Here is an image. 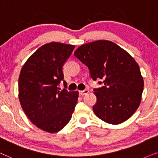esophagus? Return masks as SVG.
<instances>
[{
    "mask_svg": "<svg viewBox=\"0 0 158 158\" xmlns=\"http://www.w3.org/2000/svg\"><path fill=\"white\" fill-rule=\"evenodd\" d=\"M88 93H89V90L88 89H85L83 90V91H79V95L80 96L86 95V94H87Z\"/></svg>",
    "mask_w": 158,
    "mask_h": 158,
    "instance_id": "esophagus-1",
    "label": "esophagus"
}]
</instances>
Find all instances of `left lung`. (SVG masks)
Here are the masks:
<instances>
[{
    "label": "left lung",
    "instance_id": "left-lung-1",
    "mask_svg": "<svg viewBox=\"0 0 158 158\" xmlns=\"http://www.w3.org/2000/svg\"><path fill=\"white\" fill-rule=\"evenodd\" d=\"M74 56L89 68L94 80H103V87L94 90L97 116L114 125L129 119L139 106L144 87L139 66L133 57L104 40L81 45Z\"/></svg>",
    "mask_w": 158,
    "mask_h": 158
}]
</instances>
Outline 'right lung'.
I'll list each match as a JSON object with an SVG mask.
<instances>
[{
    "mask_svg": "<svg viewBox=\"0 0 158 158\" xmlns=\"http://www.w3.org/2000/svg\"><path fill=\"white\" fill-rule=\"evenodd\" d=\"M75 46L52 42L39 48L23 65L19 98L28 118L37 128L56 133L69 123L79 98L78 91H60L62 66ZM66 85V81H64Z\"/></svg>",
    "mask_w": 158,
    "mask_h": 158,
    "instance_id": "1",
    "label": "right lung"
}]
</instances>
